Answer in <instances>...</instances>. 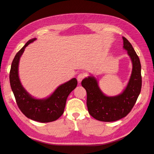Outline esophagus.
<instances>
[{
  "label": "esophagus",
  "instance_id": "esophagus-1",
  "mask_svg": "<svg viewBox=\"0 0 154 154\" xmlns=\"http://www.w3.org/2000/svg\"><path fill=\"white\" fill-rule=\"evenodd\" d=\"M85 77V74L80 73V74H79L78 75V76H77V81L79 82V83H80L81 81H82L83 79H84Z\"/></svg>",
  "mask_w": 154,
  "mask_h": 154
}]
</instances>
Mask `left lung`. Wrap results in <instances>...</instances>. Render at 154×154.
I'll list each match as a JSON object with an SVG mask.
<instances>
[{
    "label": "left lung",
    "mask_w": 154,
    "mask_h": 154,
    "mask_svg": "<svg viewBox=\"0 0 154 154\" xmlns=\"http://www.w3.org/2000/svg\"><path fill=\"white\" fill-rule=\"evenodd\" d=\"M122 38L123 47L127 51L133 65L130 80L123 92L117 96H107L101 90L94 77L89 76L82 81V85L87 94L88 112L100 121L114 122L127 116L141 92L142 78L140 60L130 42L124 37Z\"/></svg>",
    "instance_id": "8db88e82"
}]
</instances>
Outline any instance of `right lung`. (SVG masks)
<instances>
[{
	"instance_id": "1",
	"label": "right lung",
	"mask_w": 154,
	"mask_h": 154,
	"mask_svg": "<svg viewBox=\"0 0 154 154\" xmlns=\"http://www.w3.org/2000/svg\"><path fill=\"white\" fill-rule=\"evenodd\" d=\"M36 38L29 40L16 54L10 71V83L16 102L23 114L32 120L47 123L57 120L63 114L69 94L77 85V80L73 78L59 86L48 97L36 99L23 87L18 75V66L25 48Z\"/></svg>"
}]
</instances>
